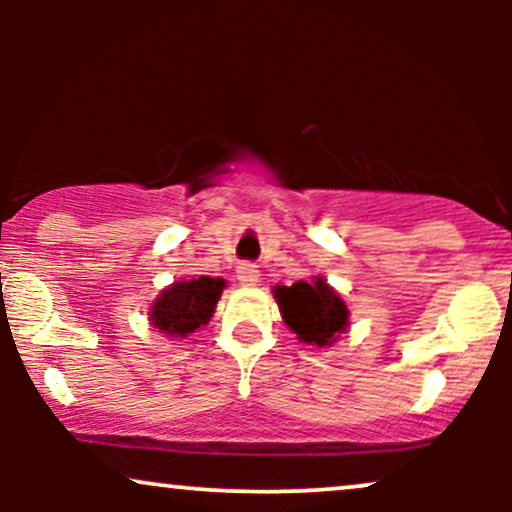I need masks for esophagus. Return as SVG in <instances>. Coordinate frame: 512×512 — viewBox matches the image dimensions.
<instances>
[{
    "instance_id": "34e87169",
    "label": "esophagus",
    "mask_w": 512,
    "mask_h": 512,
    "mask_svg": "<svg viewBox=\"0 0 512 512\" xmlns=\"http://www.w3.org/2000/svg\"><path fill=\"white\" fill-rule=\"evenodd\" d=\"M236 276L243 286H257V281H260V269H257V264L252 262H240L236 269Z\"/></svg>"
}]
</instances>
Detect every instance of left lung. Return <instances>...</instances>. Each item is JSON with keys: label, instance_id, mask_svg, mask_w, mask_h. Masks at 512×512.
Segmentation results:
<instances>
[{"label": "left lung", "instance_id": "obj_1", "mask_svg": "<svg viewBox=\"0 0 512 512\" xmlns=\"http://www.w3.org/2000/svg\"><path fill=\"white\" fill-rule=\"evenodd\" d=\"M286 327L305 344L332 346L349 327V308L322 276L313 281H296L291 286H274Z\"/></svg>", "mask_w": 512, "mask_h": 512}]
</instances>
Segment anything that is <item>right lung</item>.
Segmentation results:
<instances>
[{
  "label": "right lung",
  "instance_id": "add662e5",
  "mask_svg": "<svg viewBox=\"0 0 512 512\" xmlns=\"http://www.w3.org/2000/svg\"><path fill=\"white\" fill-rule=\"evenodd\" d=\"M223 289H226V281L211 279V276L175 281L168 289H163L151 305L149 322L168 337H190L211 320Z\"/></svg>",
  "mask_w": 512,
  "mask_h": 512
}]
</instances>
